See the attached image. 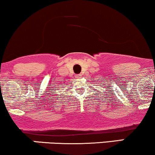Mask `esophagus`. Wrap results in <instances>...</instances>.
<instances>
[{"label": "esophagus", "instance_id": "esophagus-1", "mask_svg": "<svg viewBox=\"0 0 155 155\" xmlns=\"http://www.w3.org/2000/svg\"><path fill=\"white\" fill-rule=\"evenodd\" d=\"M80 76H81V74H77V75H76V77H78V78H80Z\"/></svg>", "mask_w": 155, "mask_h": 155}]
</instances>
